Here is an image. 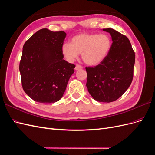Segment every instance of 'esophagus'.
Here are the masks:
<instances>
[{
	"mask_svg": "<svg viewBox=\"0 0 155 155\" xmlns=\"http://www.w3.org/2000/svg\"><path fill=\"white\" fill-rule=\"evenodd\" d=\"M83 67L82 66H81V65L79 64H76V67H75V70H81L82 69Z\"/></svg>",
	"mask_w": 155,
	"mask_h": 155,
	"instance_id": "obj_1",
	"label": "esophagus"
}]
</instances>
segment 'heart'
Masks as SVG:
<instances>
[{
    "mask_svg": "<svg viewBox=\"0 0 155 155\" xmlns=\"http://www.w3.org/2000/svg\"><path fill=\"white\" fill-rule=\"evenodd\" d=\"M111 46V39L107 34H82L74 36L71 43H64L61 51L70 62H73L81 54V58L86 64L96 65L107 58Z\"/></svg>",
    "mask_w": 155,
    "mask_h": 155,
    "instance_id": "obj_1",
    "label": "heart"
}]
</instances>
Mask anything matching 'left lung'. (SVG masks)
Masks as SVG:
<instances>
[{"mask_svg": "<svg viewBox=\"0 0 155 155\" xmlns=\"http://www.w3.org/2000/svg\"><path fill=\"white\" fill-rule=\"evenodd\" d=\"M103 30L112 37L111 48L107 58L94 67H86L87 87L100 102H112L122 96L133 79L135 54L125 35L112 28Z\"/></svg>", "mask_w": 155, "mask_h": 155, "instance_id": "left-lung-1", "label": "left lung"}]
</instances>
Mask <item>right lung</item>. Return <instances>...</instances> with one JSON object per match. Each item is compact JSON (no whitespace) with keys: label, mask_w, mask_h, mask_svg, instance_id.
Returning <instances> with one entry per match:
<instances>
[{"label":"right lung","mask_w":155,"mask_h":155,"mask_svg":"<svg viewBox=\"0 0 155 155\" xmlns=\"http://www.w3.org/2000/svg\"><path fill=\"white\" fill-rule=\"evenodd\" d=\"M67 34L46 28L37 31L23 46L19 64L22 87L35 101L52 104L66 90L76 65L63 59L61 51Z\"/></svg>","instance_id":"right-lung-1"}]
</instances>
